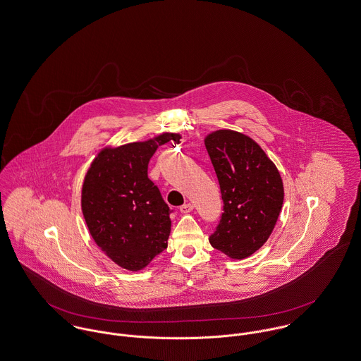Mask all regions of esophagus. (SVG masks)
<instances>
[{"mask_svg":"<svg viewBox=\"0 0 361 361\" xmlns=\"http://www.w3.org/2000/svg\"><path fill=\"white\" fill-rule=\"evenodd\" d=\"M194 210V204L192 203H184L183 206H180V212L181 213H190Z\"/></svg>","mask_w":361,"mask_h":361,"instance_id":"34e87169","label":"esophagus"}]
</instances>
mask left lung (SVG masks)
I'll return each instance as SVG.
<instances>
[{
	"label": "left lung",
	"mask_w": 361,
	"mask_h": 361,
	"mask_svg": "<svg viewBox=\"0 0 361 361\" xmlns=\"http://www.w3.org/2000/svg\"><path fill=\"white\" fill-rule=\"evenodd\" d=\"M223 200L210 245L231 259H245L269 240L280 216L283 187L276 164L249 137L219 130L204 140Z\"/></svg>",
	"instance_id": "8db88e82"
}]
</instances>
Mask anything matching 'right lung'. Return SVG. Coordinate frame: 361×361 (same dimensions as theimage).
Returning <instances> with one entry per match:
<instances>
[{"label":"right lung","mask_w":361,"mask_h":361,"mask_svg":"<svg viewBox=\"0 0 361 361\" xmlns=\"http://www.w3.org/2000/svg\"><path fill=\"white\" fill-rule=\"evenodd\" d=\"M173 138L166 133L144 142L106 148L85 174L81 210L90 234L126 270L144 269L167 247L173 210L148 178V163Z\"/></svg>","instance_id":"add662e5"}]
</instances>
